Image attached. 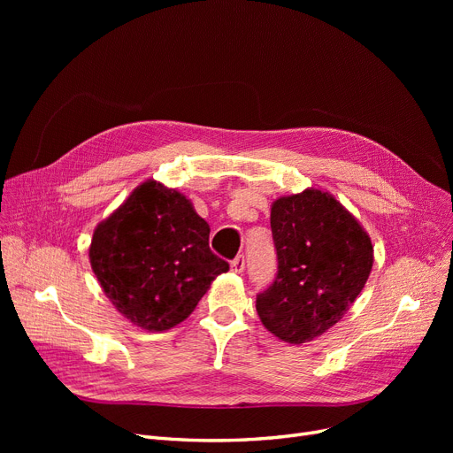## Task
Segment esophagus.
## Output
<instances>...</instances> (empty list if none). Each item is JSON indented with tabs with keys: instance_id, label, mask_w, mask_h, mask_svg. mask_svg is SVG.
Segmentation results:
<instances>
[{
	"instance_id": "1",
	"label": "esophagus",
	"mask_w": 453,
	"mask_h": 453,
	"mask_svg": "<svg viewBox=\"0 0 453 453\" xmlns=\"http://www.w3.org/2000/svg\"><path fill=\"white\" fill-rule=\"evenodd\" d=\"M244 268H246L244 255H239V257H234V258L231 260V272H234V273H242V272H244Z\"/></svg>"
}]
</instances>
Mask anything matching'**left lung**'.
I'll list each match as a JSON object with an SVG mask.
<instances>
[{
    "instance_id": "8db88e82",
    "label": "left lung",
    "mask_w": 453,
    "mask_h": 453,
    "mask_svg": "<svg viewBox=\"0 0 453 453\" xmlns=\"http://www.w3.org/2000/svg\"><path fill=\"white\" fill-rule=\"evenodd\" d=\"M277 277L257 296V312L273 336L306 343L334 326L364 290L372 242L330 193L304 188L272 203Z\"/></svg>"
}]
</instances>
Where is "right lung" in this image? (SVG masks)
Listing matches in <instances>:
<instances>
[{
  "mask_svg": "<svg viewBox=\"0 0 453 453\" xmlns=\"http://www.w3.org/2000/svg\"><path fill=\"white\" fill-rule=\"evenodd\" d=\"M209 224L180 190L147 180L93 231L91 270L130 323L163 332L187 319L229 270L209 250Z\"/></svg>",
  "mask_w": 453,
  "mask_h": 453,
  "instance_id": "obj_1",
  "label": "right lung"
}]
</instances>
